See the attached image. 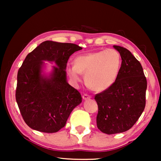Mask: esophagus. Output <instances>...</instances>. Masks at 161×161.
Masks as SVG:
<instances>
[{
	"label": "esophagus",
	"instance_id": "34e87169",
	"mask_svg": "<svg viewBox=\"0 0 161 161\" xmlns=\"http://www.w3.org/2000/svg\"><path fill=\"white\" fill-rule=\"evenodd\" d=\"M91 97H92L90 96V95H89V94H84L83 95V100H88V99H90Z\"/></svg>",
	"mask_w": 161,
	"mask_h": 161
}]
</instances>
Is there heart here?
Wrapping results in <instances>:
<instances>
[{"mask_svg": "<svg viewBox=\"0 0 161 161\" xmlns=\"http://www.w3.org/2000/svg\"><path fill=\"white\" fill-rule=\"evenodd\" d=\"M122 57L115 49L88 53L76 56L74 67L67 69V74L74 82L85 75L87 86L95 92H103L116 82L119 74Z\"/></svg>", "mask_w": 161, "mask_h": 161, "instance_id": "b5f03b06", "label": "heart"}]
</instances>
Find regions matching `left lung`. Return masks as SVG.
<instances>
[{
    "mask_svg": "<svg viewBox=\"0 0 161 161\" xmlns=\"http://www.w3.org/2000/svg\"><path fill=\"white\" fill-rule=\"evenodd\" d=\"M122 57L114 84L94 96L98 105L97 126L103 133L128 130L136 124L146 105L147 78L139 61L126 48L114 45Z\"/></svg>",
    "mask_w": 161,
    "mask_h": 161,
    "instance_id": "left-lung-1",
    "label": "left lung"
}]
</instances>
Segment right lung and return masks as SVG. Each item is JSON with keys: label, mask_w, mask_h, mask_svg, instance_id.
I'll return each instance as SVG.
<instances>
[{"label": "right lung", "mask_w": 161, "mask_h": 161, "mask_svg": "<svg viewBox=\"0 0 161 161\" xmlns=\"http://www.w3.org/2000/svg\"><path fill=\"white\" fill-rule=\"evenodd\" d=\"M81 49L75 44L45 41L27 55L17 72L15 97L23 120L31 128L58 132L82 102L80 92L67 82L66 75L69 56ZM42 60L57 64L48 78L41 74Z\"/></svg>", "instance_id": "right-lung-1"}]
</instances>
